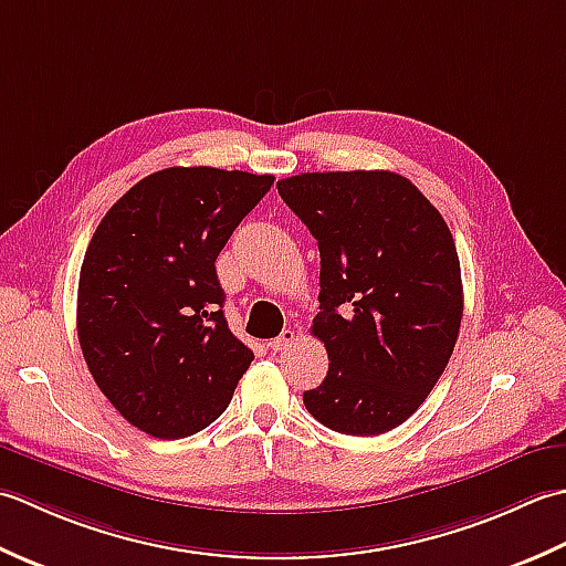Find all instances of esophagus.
I'll use <instances>...</instances> for the list:
<instances>
[{"label":"esophagus","mask_w":566,"mask_h":566,"mask_svg":"<svg viewBox=\"0 0 566 566\" xmlns=\"http://www.w3.org/2000/svg\"><path fill=\"white\" fill-rule=\"evenodd\" d=\"M293 344H295V332L293 329H283L281 337H275L271 342V349L273 352H285L287 347H293Z\"/></svg>","instance_id":"1"}]
</instances>
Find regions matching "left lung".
Returning <instances> with one entry per match:
<instances>
[{"mask_svg": "<svg viewBox=\"0 0 566 566\" xmlns=\"http://www.w3.org/2000/svg\"><path fill=\"white\" fill-rule=\"evenodd\" d=\"M283 202L319 247L313 334L329 371L305 390L325 428L374 437L430 396L459 337L464 297L452 232L408 178L390 170L300 172Z\"/></svg>", "mask_w": 566, "mask_h": 566, "instance_id": "8db88e82", "label": "left lung"}]
</instances>
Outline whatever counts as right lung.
Instances as JSON below:
<instances>
[{"label":"right lung","mask_w":566,"mask_h":566,"mask_svg":"<svg viewBox=\"0 0 566 566\" xmlns=\"http://www.w3.org/2000/svg\"><path fill=\"white\" fill-rule=\"evenodd\" d=\"M271 186L273 176L176 166L102 217L80 269L77 339L134 428L178 440L227 410L253 352L227 327L214 261Z\"/></svg>","instance_id":"right-lung-1"}]
</instances>
